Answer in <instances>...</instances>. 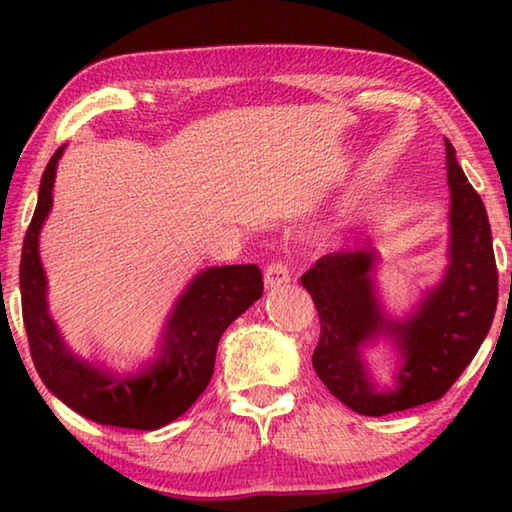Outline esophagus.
<instances>
[{"mask_svg": "<svg viewBox=\"0 0 512 512\" xmlns=\"http://www.w3.org/2000/svg\"><path fill=\"white\" fill-rule=\"evenodd\" d=\"M264 282L268 289H275V287H282V284L291 282V268L287 262H282V259H275L266 266V273H264Z\"/></svg>", "mask_w": 512, "mask_h": 512, "instance_id": "1", "label": "esophagus"}]
</instances>
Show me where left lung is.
Listing matches in <instances>:
<instances>
[{
    "label": "left lung",
    "mask_w": 512,
    "mask_h": 512,
    "mask_svg": "<svg viewBox=\"0 0 512 512\" xmlns=\"http://www.w3.org/2000/svg\"><path fill=\"white\" fill-rule=\"evenodd\" d=\"M445 151L452 189L449 266L411 318L391 323L381 311L370 280L372 250L329 253L302 275L320 320L311 357L316 375L329 393L361 415L381 418L440 400L470 366L495 318L499 277L488 214L449 140ZM377 333L393 335L403 352L398 386L384 394L369 384L360 359V345Z\"/></svg>",
    "instance_id": "8db88e82"
}]
</instances>
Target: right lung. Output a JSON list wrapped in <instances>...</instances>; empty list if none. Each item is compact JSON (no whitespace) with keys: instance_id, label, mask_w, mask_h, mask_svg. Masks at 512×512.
I'll list each match as a JSON object with an SVG mask.
<instances>
[{"instance_id":"1","label":"right lung","mask_w":512,"mask_h":512,"mask_svg":"<svg viewBox=\"0 0 512 512\" xmlns=\"http://www.w3.org/2000/svg\"><path fill=\"white\" fill-rule=\"evenodd\" d=\"M51 155L40 180L38 205L22 244L20 291L31 359L40 379L83 418L110 427L153 431L180 418L210 384L221 334L262 298V271L255 264L214 266L198 273L180 296L164 327L160 357L137 375H115L67 348L47 311V277L38 237L51 210L56 164Z\"/></svg>"}]
</instances>
